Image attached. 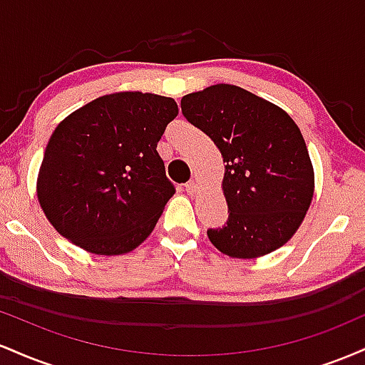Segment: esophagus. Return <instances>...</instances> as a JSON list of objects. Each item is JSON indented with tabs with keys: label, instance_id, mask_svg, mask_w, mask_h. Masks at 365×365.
Segmentation results:
<instances>
[{
	"label": "esophagus",
	"instance_id": "esophagus-1",
	"mask_svg": "<svg viewBox=\"0 0 365 365\" xmlns=\"http://www.w3.org/2000/svg\"><path fill=\"white\" fill-rule=\"evenodd\" d=\"M185 190H187L188 195H195L197 190H199V185H197L195 182H188L185 185Z\"/></svg>",
	"mask_w": 365,
	"mask_h": 365
}]
</instances>
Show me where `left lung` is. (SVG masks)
<instances>
[{"label":"left lung","instance_id":"1","mask_svg":"<svg viewBox=\"0 0 365 365\" xmlns=\"http://www.w3.org/2000/svg\"><path fill=\"white\" fill-rule=\"evenodd\" d=\"M183 116L223 156L228 221L207 230L233 259L274 252L295 235L314 197V168L302 132L287 111L232 83L182 98Z\"/></svg>","mask_w":365,"mask_h":365}]
</instances>
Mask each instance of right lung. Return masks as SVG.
I'll list each match as a JSON object with an SVG mask.
<instances>
[{"label": "right lung", "instance_id": "right-lung-1", "mask_svg": "<svg viewBox=\"0 0 365 365\" xmlns=\"http://www.w3.org/2000/svg\"><path fill=\"white\" fill-rule=\"evenodd\" d=\"M177 115L175 99L127 91L101 96L61 120L36 187L53 228L96 255L137 249L175 194L156 148Z\"/></svg>", "mask_w": 365, "mask_h": 365}]
</instances>
